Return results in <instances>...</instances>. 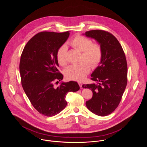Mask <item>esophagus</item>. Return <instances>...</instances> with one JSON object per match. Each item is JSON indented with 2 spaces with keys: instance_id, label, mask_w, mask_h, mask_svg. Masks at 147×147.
<instances>
[{
  "instance_id": "34e87169",
  "label": "esophagus",
  "mask_w": 147,
  "mask_h": 147,
  "mask_svg": "<svg viewBox=\"0 0 147 147\" xmlns=\"http://www.w3.org/2000/svg\"><path fill=\"white\" fill-rule=\"evenodd\" d=\"M79 86H80V89H82L83 87H82V84L81 83H79Z\"/></svg>"
}]
</instances>
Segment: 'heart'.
Segmentation results:
<instances>
[{"label":"heart","instance_id":"1","mask_svg":"<svg viewBox=\"0 0 147 147\" xmlns=\"http://www.w3.org/2000/svg\"><path fill=\"white\" fill-rule=\"evenodd\" d=\"M69 44L74 48L82 51L80 61L78 64H74L68 68L65 75L67 79L82 81L89 72L90 67L96 68L102 58V50L100 45L92 43V41L85 37L78 35L74 37ZM67 49L65 46H61L57 51V59L59 65L64 67L67 64Z\"/></svg>","mask_w":147,"mask_h":147}]
</instances>
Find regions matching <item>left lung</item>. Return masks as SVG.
<instances>
[{
  "mask_svg": "<svg viewBox=\"0 0 147 147\" xmlns=\"http://www.w3.org/2000/svg\"><path fill=\"white\" fill-rule=\"evenodd\" d=\"M86 37L96 40L102 50L100 64L91 75L98 84L83 85L90 89L92 98L86 102L87 108L101 117L113 113L119 104L127 84V64L123 50L110 33L102 30L86 32Z\"/></svg>",
  "mask_w": 147,
  "mask_h": 147,
  "instance_id": "left-lung-1",
  "label": "left lung"
}]
</instances>
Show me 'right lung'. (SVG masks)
<instances>
[{
  "instance_id": "1",
  "label": "right lung",
  "mask_w": 147,
  "mask_h": 147,
  "mask_svg": "<svg viewBox=\"0 0 147 147\" xmlns=\"http://www.w3.org/2000/svg\"><path fill=\"white\" fill-rule=\"evenodd\" d=\"M69 36V32H42L34 36L21 54L19 69L23 89L33 107L42 115L54 116L67 105L66 94L80 89L77 82L62 80L58 69L57 51Z\"/></svg>"
}]
</instances>
